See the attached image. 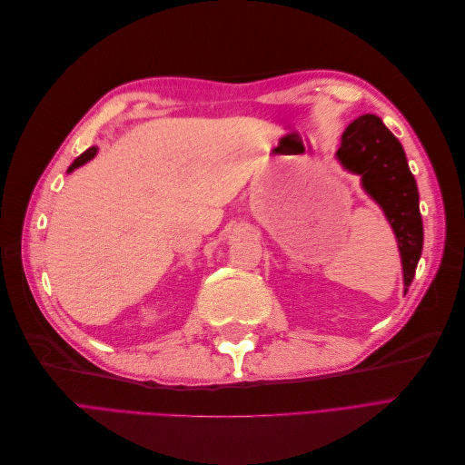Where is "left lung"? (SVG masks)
I'll list each match as a JSON object with an SVG mask.
<instances>
[{
    "mask_svg": "<svg viewBox=\"0 0 465 465\" xmlns=\"http://www.w3.org/2000/svg\"><path fill=\"white\" fill-rule=\"evenodd\" d=\"M335 157L345 171L361 176L362 190L382 207L390 221L400 248L407 292L423 252V219L417 182L401 143L378 116L364 114L347 125Z\"/></svg>",
    "mask_w": 465,
    "mask_h": 465,
    "instance_id": "left-lung-1",
    "label": "left lung"
}]
</instances>
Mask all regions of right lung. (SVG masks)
<instances>
[{"mask_svg":"<svg viewBox=\"0 0 465 465\" xmlns=\"http://www.w3.org/2000/svg\"><path fill=\"white\" fill-rule=\"evenodd\" d=\"M96 151H98L96 147H89V149H87L85 153H81V154H79V157H77V159H75V161L72 163V166H69V168H67V173H74V171H75V168H79L81 164H85V163H89V161H91V159L94 157V154H96Z\"/></svg>","mask_w":465,"mask_h":465,"instance_id":"obj_1","label":"right lung"}]
</instances>
